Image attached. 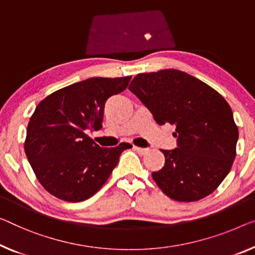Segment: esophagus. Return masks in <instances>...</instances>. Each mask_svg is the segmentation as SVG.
<instances>
[{
  "label": "esophagus",
  "mask_w": 255,
  "mask_h": 255,
  "mask_svg": "<svg viewBox=\"0 0 255 255\" xmlns=\"http://www.w3.org/2000/svg\"><path fill=\"white\" fill-rule=\"evenodd\" d=\"M134 150L137 152V153L139 154H146L147 152H149L150 150L149 149H145V147H139V146H134Z\"/></svg>",
  "instance_id": "1"
}]
</instances>
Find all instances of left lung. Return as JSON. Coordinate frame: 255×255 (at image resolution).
<instances>
[{"label":"left lung","mask_w":255,"mask_h":255,"mask_svg":"<svg viewBox=\"0 0 255 255\" xmlns=\"http://www.w3.org/2000/svg\"><path fill=\"white\" fill-rule=\"evenodd\" d=\"M129 90L158 125L175 126L177 146L162 150L165 166L152 173L158 187L177 201L211 195L236 158L238 128L227 101L199 79L174 68L139 73Z\"/></svg>","instance_id":"8db88e82"}]
</instances>
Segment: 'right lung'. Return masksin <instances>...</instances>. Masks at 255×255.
Wrapping results in <instances>:
<instances>
[{
    "instance_id": "1",
    "label": "right lung",
    "mask_w": 255,
    "mask_h": 255,
    "mask_svg": "<svg viewBox=\"0 0 255 255\" xmlns=\"http://www.w3.org/2000/svg\"><path fill=\"white\" fill-rule=\"evenodd\" d=\"M131 77L90 78L55 91L30 117L25 153L37 180L57 198L79 203L108 181L129 143L101 147L88 136L102 128L108 98L127 88Z\"/></svg>"
}]
</instances>
